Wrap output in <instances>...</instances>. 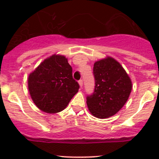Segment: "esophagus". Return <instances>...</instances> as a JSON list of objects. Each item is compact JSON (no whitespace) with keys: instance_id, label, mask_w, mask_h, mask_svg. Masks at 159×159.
<instances>
[{"instance_id":"34e87169","label":"esophagus","mask_w":159,"mask_h":159,"mask_svg":"<svg viewBox=\"0 0 159 159\" xmlns=\"http://www.w3.org/2000/svg\"><path fill=\"white\" fill-rule=\"evenodd\" d=\"M78 84H79V85H80V87H82V85H83V81L82 80H79V81H78Z\"/></svg>"}]
</instances>
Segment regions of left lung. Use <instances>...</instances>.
I'll return each instance as SVG.
<instances>
[{
    "label": "left lung",
    "instance_id": "1",
    "mask_svg": "<svg viewBox=\"0 0 159 159\" xmlns=\"http://www.w3.org/2000/svg\"><path fill=\"white\" fill-rule=\"evenodd\" d=\"M95 89L87 97L90 113L99 119L116 114L128 100L132 89L130 77L115 58L107 56L94 62Z\"/></svg>",
    "mask_w": 159,
    "mask_h": 159
}]
</instances>
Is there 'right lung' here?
Returning <instances> with one entry per match:
<instances>
[{"label": "right lung", "mask_w": 159, "mask_h": 159, "mask_svg": "<svg viewBox=\"0 0 159 159\" xmlns=\"http://www.w3.org/2000/svg\"><path fill=\"white\" fill-rule=\"evenodd\" d=\"M28 87L37 108L47 113L65 109L79 89L68 59L56 54L44 59L29 74Z\"/></svg>", "instance_id": "1"}]
</instances>
